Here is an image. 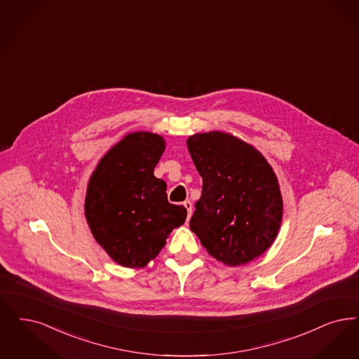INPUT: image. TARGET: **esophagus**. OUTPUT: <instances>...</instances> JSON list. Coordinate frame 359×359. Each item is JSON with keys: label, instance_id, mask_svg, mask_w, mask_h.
Masks as SVG:
<instances>
[{"label": "esophagus", "instance_id": "obj_1", "mask_svg": "<svg viewBox=\"0 0 359 359\" xmlns=\"http://www.w3.org/2000/svg\"><path fill=\"white\" fill-rule=\"evenodd\" d=\"M183 205L186 207L187 211H188V219L192 215V203L189 201H186L183 203Z\"/></svg>", "mask_w": 359, "mask_h": 359}]
</instances>
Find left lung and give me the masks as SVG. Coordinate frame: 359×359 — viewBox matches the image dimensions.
Instances as JSON below:
<instances>
[{
  "mask_svg": "<svg viewBox=\"0 0 359 359\" xmlns=\"http://www.w3.org/2000/svg\"><path fill=\"white\" fill-rule=\"evenodd\" d=\"M203 179L189 229L207 252L227 266H242L271 247L283 217L273 167L255 147L220 130L187 139Z\"/></svg>",
  "mask_w": 359,
  "mask_h": 359,
  "instance_id": "left-lung-1",
  "label": "left lung"
}]
</instances>
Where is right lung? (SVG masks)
<instances>
[{
    "instance_id": "obj_1",
    "label": "right lung",
    "mask_w": 359,
    "mask_h": 359,
    "mask_svg": "<svg viewBox=\"0 0 359 359\" xmlns=\"http://www.w3.org/2000/svg\"><path fill=\"white\" fill-rule=\"evenodd\" d=\"M165 149L163 136L126 135L96 165L86 187V219L95 241L117 264L145 267L156 258L187 210L167 199V184L154 175Z\"/></svg>"
}]
</instances>
